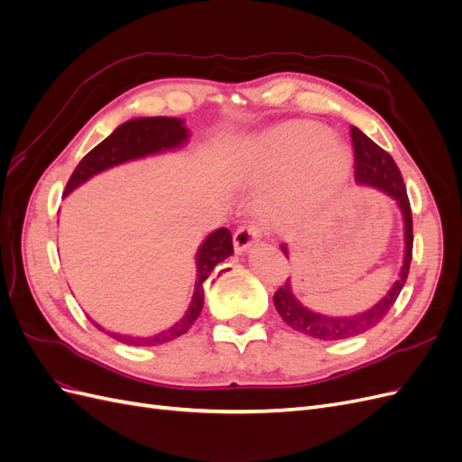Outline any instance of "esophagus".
I'll return each instance as SVG.
<instances>
[{"mask_svg": "<svg viewBox=\"0 0 462 462\" xmlns=\"http://www.w3.org/2000/svg\"><path fill=\"white\" fill-rule=\"evenodd\" d=\"M262 236V229L258 226H243L235 231L233 235V246L235 253L241 254L253 245H256Z\"/></svg>", "mask_w": 462, "mask_h": 462, "instance_id": "obj_1", "label": "esophagus"}]
</instances>
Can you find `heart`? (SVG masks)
Here are the masks:
<instances>
[{"label":"heart","mask_w":462,"mask_h":462,"mask_svg":"<svg viewBox=\"0 0 462 462\" xmlns=\"http://www.w3.org/2000/svg\"><path fill=\"white\" fill-rule=\"evenodd\" d=\"M348 152L318 123L291 121L265 133L253 148L248 175L258 183L279 179V214L306 216L328 204L348 177Z\"/></svg>","instance_id":"obj_1"}]
</instances>
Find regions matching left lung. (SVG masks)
I'll return each instance as SVG.
<instances>
[{
  "instance_id": "left-lung-1",
  "label": "left lung",
  "mask_w": 462,
  "mask_h": 462,
  "mask_svg": "<svg viewBox=\"0 0 462 462\" xmlns=\"http://www.w3.org/2000/svg\"><path fill=\"white\" fill-rule=\"evenodd\" d=\"M351 138H353V148H355L356 183L362 187H372L380 192H385L389 199H393L397 202L401 209L402 223H404V258H402V268L399 272V279L393 283V287L387 291V295L380 302L374 304L370 310L355 314V316H326V314L312 312L310 309H306L295 295H292L291 279H287V283L279 287L273 295L275 310L283 318L287 326L321 341H339V339L355 337V335L365 333L380 324L391 310V306L395 304L404 283H407L411 260H412L414 239H412L411 202L407 197V187H404V180L395 160L356 127H351ZM282 250L285 253V256H289V250L285 245L282 246Z\"/></svg>"
}]
</instances>
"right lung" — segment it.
I'll return each instance as SVG.
<instances>
[{
    "label": "right lung",
    "mask_w": 462,
    "mask_h": 462,
    "mask_svg": "<svg viewBox=\"0 0 462 462\" xmlns=\"http://www.w3.org/2000/svg\"><path fill=\"white\" fill-rule=\"evenodd\" d=\"M187 141H189V129L185 127V121L177 117H138V119L123 123L106 138V141H102L96 148H92L87 156L80 160L71 179H69L63 197H67L69 192H73L82 183H87L90 177L109 170V167L131 162V160H138V158H146V156H152V153H160L165 150H177L180 146H185ZM231 254H233V236L229 229L221 227L206 236L197 253V283H194L192 300L189 304L185 316L170 329L150 335V337H134V335L106 331L104 328L97 326L94 319L90 321L97 329L107 333L109 337H114L125 345L156 346L167 341H173L180 337L183 333H187L194 321H197L204 306L202 283L206 282L208 275L212 273L216 265Z\"/></svg>",
    "instance_id": "1"
}]
</instances>
